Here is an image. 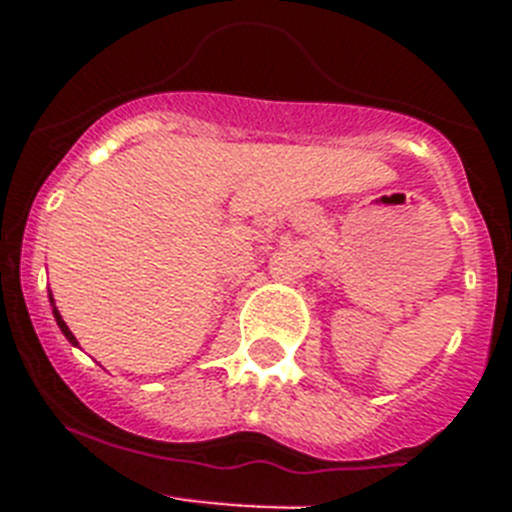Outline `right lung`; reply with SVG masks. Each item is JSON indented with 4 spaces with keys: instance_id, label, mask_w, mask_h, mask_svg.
<instances>
[{
    "instance_id": "1",
    "label": "right lung",
    "mask_w": 512,
    "mask_h": 512,
    "mask_svg": "<svg viewBox=\"0 0 512 512\" xmlns=\"http://www.w3.org/2000/svg\"><path fill=\"white\" fill-rule=\"evenodd\" d=\"M51 302H53V297H51ZM53 318H56V323H58V328H61V333H63V336L69 338V343H74V346H79V343H76V338H74V333H71V330H69V325L63 323L61 312L56 310V305H53Z\"/></svg>"
}]
</instances>
